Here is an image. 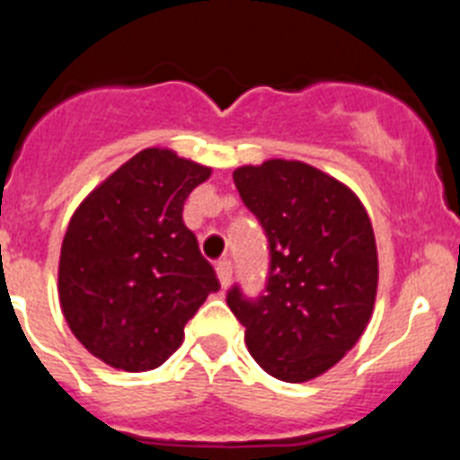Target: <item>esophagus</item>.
I'll return each mask as SVG.
<instances>
[{
	"label": "esophagus",
	"instance_id": "esophagus-1",
	"mask_svg": "<svg viewBox=\"0 0 460 460\" xmlns=\"http://www.w3.org/2000/svg\"><path fill=\"white\" fill-rule=\"evenodd\" d=\"M217 276L221 280V288L226 290L230 283H233V265H230V260H221L217 265Z\"/></svg>",
	"mask_w": 460,
	"mask_h": 460
}]
</instances>
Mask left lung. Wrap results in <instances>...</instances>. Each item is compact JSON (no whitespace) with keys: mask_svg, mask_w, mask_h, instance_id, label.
<instances>
[{"mask_svg":"<svg viewBox=\"0 0 460 460\" xmlns=\"http://www.w3.org/2000/svg\"><path fill=\"white\" fill-rule=\"evenodd\" d=\"M243 205L270 239L267 295L233 288L227 306L249 352L270 376L306 382L355 348L373 315L377 249L367 207L332 174L270 158L233 172Z\"/></svg>","mask_w":460,"mask_h":460,"instance_id":"1","label":"left lung"}]
</instances>
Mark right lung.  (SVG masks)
Wrapping results in <instances>:
<instances>
[{
    "instance_id": "right-lung-1",
    "label": "right lung",
    "mask_w": 460,
    "mask_h": 460,
    "mask_svg": "<svg viewBox=\"0 0 460 460\" xmlns=\"http://www.w3.org/2000/svg\"><path fill=\"white\" fill-rule=\"evenodd\" d=\"M211 168L149 147L73 211L59 255V304L73 336L108 367L152 371L184 341L218 279L181 211Z\"/></svg>"
}]
</instances>
